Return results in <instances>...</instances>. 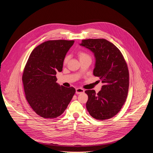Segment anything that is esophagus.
Segmentation results:
<instances>
[{
	"instance_id": "34e87169",
	"label": "esophagus",
	"mask_w": 153,
	"mask_h": 153,
	"mask_svg": "<svg viewBox=\"0 0 153 153\" xmlns=\"http://www.w3.org/2000/svg\"><path fill=\"white\" fill-rule=\"evenodd\" d=\"M84 91H85V90L81 88H77L76 89V93L77 94L83 93H84Z\"/></svg>"
}]
</instances>
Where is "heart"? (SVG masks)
Listing matches in <instances>:
<instances>
[{
    "instance_id": "b5f03b06",
    "label": "heart",
    "mask_w": 153,
    "mask_h": 153,
    "mask_svg": "<svg viewBox=\"0 0 153 153\" xmlns=\"http://www.w3.org/2000/svg\"><path fill=\"white\" fill-rule=\"evenodd\" d=\"M77 55H78V57H79L80 60H81L82 59H86V58H90V55L88 54L87 53H86L84 51H79ZM68 59H69V56H67L64 59V63H67L68 62Z\"/></svg>"
}]
</instances>
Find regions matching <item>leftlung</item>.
Listing matches in <instances>:
<instances>
[{
	"mask_svg": "<svg viewBox=\"0 0 153 153\" xmlns=\"http://www.w3.org/2000/svg\"><path fill=\"white\" fill-rule=\"evenodd\" d=\"M80 45L94 54L93 74L103 83L97 94L93 90L85 91L88 96L87 110L96 119H110L120 111L128 96L129 71L126 62L120 51L106 39L82 40Z\"/></svg>",
	"mask_w": 153,
	"mask_h": 153,
	"instance_id": "obj_1",
	"label": "left lung"
}]
</instances>
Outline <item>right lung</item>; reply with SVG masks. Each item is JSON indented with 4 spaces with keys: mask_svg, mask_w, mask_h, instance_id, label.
Masks as SVG:
<instances>
[{
    "mask_svg": "<svg viewBox=\"0 0 153 153\" xmlns=\"http://www.w3.org/2000/svg\"><path fill=\"white\" fill-rule=\"evenodd\" d=\"M74 40H48L36 47L24 68L22 82L25 97L34 111L46 119L60 116L76 93L57 82L56 73L62 71L65 56Z\"/></svg>",
    "mask_w": 153,
    "mask_h": 153,
    "instance_id": "obj_1",
    "label": "right lung"
}]
</instances>
